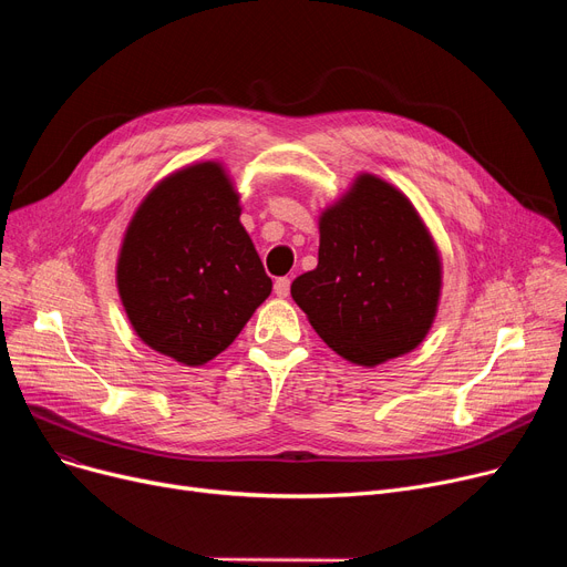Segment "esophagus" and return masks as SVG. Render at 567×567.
I'll return each instance as SVG.
<instances>
[{
  "label": "esophagus",
  "mask_w": 567,
  "mask_h": 567,
  "mask_svg": "<svg viewBox=\"0 0 567 567\" xmlns=\"http://www.w3.org/2000/svg\"><path fill=\"white\" fill-rule=\"evenodd\" d=\"M289 285H291L289 278H278L276 285H274L276 296H280V299H287V296H289Z\"/></svg>",
  "instance_id": "obj_1"
}]
</instances>
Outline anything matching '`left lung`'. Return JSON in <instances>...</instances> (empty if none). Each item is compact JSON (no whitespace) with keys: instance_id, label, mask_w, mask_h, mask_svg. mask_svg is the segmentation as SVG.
<instances>
[{"instance_id":"1","label":"left lung","mask_w":567,"mask_h":567,"mask_svg":"<svg viewBox=\"0 0 567 567\" xmlns=\"http://www.w3.org/2000/svg\"><path fill=\"white\" fill-rule=\"evenodd\" d=\"M441 296V257L404 193L374 174L319 216V264L291 282L317 336L374 368L419 347Z\"/></svg>"}]
</instances>
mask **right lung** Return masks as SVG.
Instances as JSON below:
<instances>
[{
  "label": "right lung",
  "mask_w": 567,
  "mask_h": 567,
  "mask_svg": "<svg viewBox=\"0 0 567 567\" xmlns=\"http://www.w3.org/2000/svg\"><path fill=\"white\" fill-rule=\"evenodd\" d=\"M238 218L227 172L206 161L165 176L128 223L118 296L140 340L176 363L216 359L271 293Z\"/></svg>",
  "instance_id": "obj_1"
}]
</instances>
